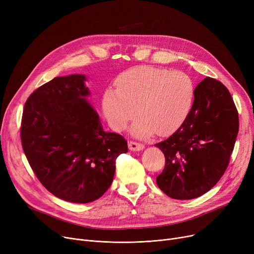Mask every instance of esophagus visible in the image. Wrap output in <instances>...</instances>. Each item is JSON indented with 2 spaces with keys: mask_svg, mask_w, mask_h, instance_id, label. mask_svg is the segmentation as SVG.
Returning <instances> with one entry per match:
<instances>
[{
  "mask_svg": "<svg viewBox=\"0 0 254 254\" xmlns=\"http://www.w3.org/2000/svg\"><path fill=\"white\" fill-rule=\"evenodd\" d=\"M144 148V145L135 141H129L128 142V149L132 151H140Z\"/></svg>",
  "mask_w": 254,
  "mask_h": 254,
  "instance_id": "1",
  "label": "esophagus"
}]
</instances>
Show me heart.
<instances>
[{
    "label": "heart",
    "mask_w": 254,
    "mask_h": 254,
    "mask_svg": "<svg viewBox=\"0 0 254 254\" xmlns=\"http://www.w3.org/2000/svg\"><path fill=\"white\" fill-rule=\"evenodd\" d=\"M116 88L103 96V111L115 130L126 128L137 113L132 126L136 137L146 138L154 131L167 136L176 131L189 117L195 95L192 78L182 71L138 66L116 79Z\"/></svg>",
    "instance_id": "heart-1"
}]
</instances>
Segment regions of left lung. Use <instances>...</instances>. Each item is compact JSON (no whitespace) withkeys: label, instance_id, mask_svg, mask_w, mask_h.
<instances>
[{"label":"left lung","instance_id":"obj_1","mask_svg":"<svg viewBox=\"0 0 254 254\" xmlns=\"http://www.w3.org/2000/svg\"><path fill=\"white\" fill-rule=\"evenodd\" d=\"M239 131L229 89L206 77L195 87L191 111L167 140L155 144L166 158L156 184L168 196L190 199L209 191L230 164Z\"/></svg>","mask_w":254,"mask_h":254}]
</instances>
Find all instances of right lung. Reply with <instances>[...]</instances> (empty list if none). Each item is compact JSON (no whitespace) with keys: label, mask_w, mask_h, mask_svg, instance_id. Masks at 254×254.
Returning <instances> with one entry per match:
<instances>
[{"label":"right lung","mask_w":254,"mask_h":254,"mask_svg":"<svg viewBox=\"0 0 254 254\" xmlns=\"http://www.w3.org/2000/svg\"><path fill=\"white\" fill-rule=\"evenodd\" d=\"M84 75L56 77L26 100L20 138L24 154L44 188L59 198L85 204L110 188L115 161L127 142L104 131L86 101Z\"/></svg>","instance_id":"1"}]
</instances>
